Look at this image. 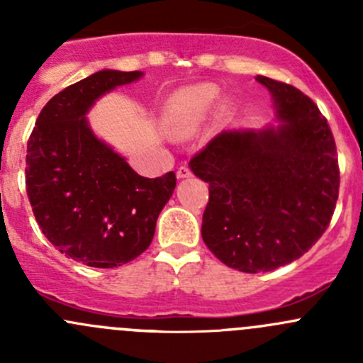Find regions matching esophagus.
<instances>
[{
  "label": "esophagus",
  "instance_id": "34e87169",
  "mask_svg": "<svg viewBox=\"0 0 363 363\" xmlns=\"http://www.w3.org/2000/svg\"><path fill=\"white\" fill-rule=\"evenodd\" d=\"M193 175V172L189 170L188 167H179L177 168V179H188V177H191Z\"/></svg>",
  "mask_w": 363,
  "mask_h": 363
}]
</instances>
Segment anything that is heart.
<instances>
[{"label":"heart","instance_id":"b5f03b06","mask_svg":"<svg viewBox=\"0 0 363 363\" xmlns=\"http://www.w3.org/2000/svg\"><path fill=\"white\" fill-rule=\"evenodd\" d=\"M218 96V87L212 84H200L177 91L167 105V124L175 133L193 130L205 119Z\"/></svg>","mask_w":363,"mask_h":363}]
</instances>
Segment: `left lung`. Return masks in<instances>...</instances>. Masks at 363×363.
I'll list each match as a JSON object with an SVG mask.
<instances>
[{
    "instance_id": "1",
    "label": "left lung",
    "mask_w": 363,
    "mask_h": 363,
    "mask_svg": "<svg viewBox=\"0 0 363 363\" xmlns=\"http://www.w3.org/2000/svg\"><path fill=\"white\" fill-rule=\"evenodd\" d=\"M272 93L279 126L223 131L189 161L208 182L202 218L207 247L240 272L298 259L330 225L339 161L327 119L290 84L256 75Z\"/></svg>"
}]
</instances>
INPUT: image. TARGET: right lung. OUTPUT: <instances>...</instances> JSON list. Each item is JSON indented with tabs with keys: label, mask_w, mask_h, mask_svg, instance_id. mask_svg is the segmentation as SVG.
<instances>
[{
	"label": "right lung",
	"mask_w": 363,
	"mask_h": 363,
	"mask_svg": "<svg viewBox=\"0 0 363 363\" xmlns=\"http://www.w3.org/2000/svg\"><path fill=\"white\" fill-rule=\"evenodd\" d=\"M142 72L101 69L47 101L28 140L26 191L43 235L65 256L96 269L131 262L152 242L174 172L138 175L94 137L86 113L101 94Z\"/></svg>",
	"instance_id": "right-lung-1"
}]
</instances>
